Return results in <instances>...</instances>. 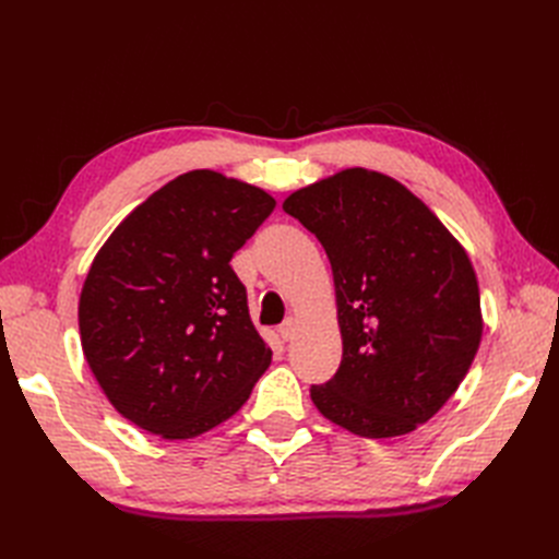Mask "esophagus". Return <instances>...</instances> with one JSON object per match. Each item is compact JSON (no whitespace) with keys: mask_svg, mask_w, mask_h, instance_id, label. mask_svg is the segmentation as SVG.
<instances>
[{"mask_svg":"<svg viewBox=\"0 0 559 559\" xmlns=\"http://www.w3.org/2000/svg\"><path fill=\"white\" fill-rule=\"evenodd\" d=\"M280 335H282V341H292V337L296 335V319H286V321H282L280 324Z\"/></svg>","mask_w":559,"mask_h":559,"instance_id":"1","label":"esophagus"}]
</instances>
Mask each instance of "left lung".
Listing matches in <instances>:
<instances>
[{
    "label": "left lung",
    "instance_id": "left-lung-1",
    "mask_svg": "<svg viewBox=\"0 0 559 559\" xmlns=\"http://www.w3.org/2000/svg\"><path fill=\"white\" fill-rule=\"evenodd\" d=\"M282 210L324 247L343 361L312 384L317 411L364 438L425 425L468 373L483 317L464 247L396 179L352 167L306 186Z\"/></svg>",
    "mask_w": 559,
    "mask_h": 559
}]
</instances>
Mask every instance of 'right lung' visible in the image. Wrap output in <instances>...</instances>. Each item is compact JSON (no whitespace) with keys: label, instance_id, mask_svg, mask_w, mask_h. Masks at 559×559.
Segmentation results:
<instances>
[{"label":"right lung","instance_id":"add662e5","mask_svg":"<svg viewBox=\"0 0 559 559\" xmlns=\"http://www.w3.org/2000/svg\"><path fill=\"white\" fill-rule=\"evenodd\" d=\"M275 198L193 170L134 207L79 300L81 347L109 403L144 431L183 441L238 413L273 359L230 267Z\"/></svg>","mask_w":559,"mask_h":559}]
</instances>
